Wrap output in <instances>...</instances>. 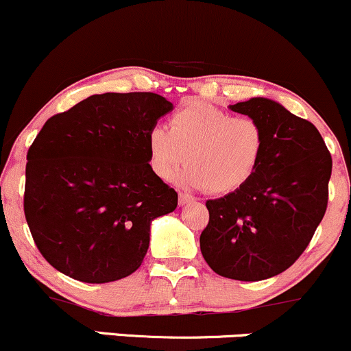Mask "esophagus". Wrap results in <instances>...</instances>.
<instances>
[{
	"label": "esophagus",
	"instance_id": "34e87169",
	"mask_svg": "<svg viewBox=\"0 0 351 351\" xmlns=\"http://www.w3.org/2000/svg\"><path fill=\"white\" fill-rule=\"evenodd\" d=\"M192 197L191 195H187V194H179V206H186V204H189V202H192Z\"/></svg>",
	"mask_w": 351,
	"mask_h": 351
}]
</instances>
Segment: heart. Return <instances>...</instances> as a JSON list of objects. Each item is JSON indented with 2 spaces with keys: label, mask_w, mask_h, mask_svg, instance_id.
<instances>
[{
  "label": "heart",
  "mask_w": 351,
  "mask_h": 351,
  "mask_svg": "<svg viewBox=\"0 0 351 351\" xmlns=\"http://www.w3.org/2000/svg\"><path fill=\"white\" fill-rule=\"evenodd\" d=\"M265 147L262 124L252 116H234L206 102H192L172 114L169 131L154 125L147 134L149 165L169 180L184 160L182 186L207 187L212 194L237 191L250 179Z\"/></svg>",
  "instance_id": "b5f03b06"
}]
</instances>
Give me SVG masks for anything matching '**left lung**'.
Here are the masks:
<instances>
[{"label":"left lung","instance_id":"obj_1","mask_svg":"<svg viewBox=\"0 0 351 351\" xmlns=\"http://www.w3.org/2000/svg\"><path fill=\"white\" fill-rule=\"evenodd\" d=\"M262 124L258 167L237 191L207 200L200 252L215 274L258 282L289 269L306 249L328 202L332 156L312 123L277 101L228 106Z\"/></svg>","mask_w":351,"mask_h":351}]
</instances>
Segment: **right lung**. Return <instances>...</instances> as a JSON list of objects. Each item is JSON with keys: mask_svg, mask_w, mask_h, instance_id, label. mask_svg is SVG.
<instances>
[{"mask_svg": "<svg viewBox=\"0 0 351 351\" xmlns=\"http://www.w3.org/2000/svg\"><path fill=\"white\" fill-rule=\"evenodd\" d=\"M172 109L154 93H104L46 121L27 151L25 215L54 269L86 283L139 269L152 220L177 207L147 151L149 131Z\"/></svg>", "mask_w": 351, "mask_h": 351, "instance_id": "add662e5", "label": "right lung"}]
</instances>
